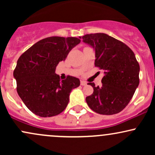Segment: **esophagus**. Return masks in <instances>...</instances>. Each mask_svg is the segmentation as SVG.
<instances>
[{
    "instance_id": "34e87169",
    "label": "esophagus",
    "mask_w": 155,
    "mask_h": 155,
    "mask_svg": "<svg viewBox=\"0 0 155 155\" xmlns=\"http://www.w3.org/2000/svg\"><path fill=\"white\" fill-rule=\"evenodd\" d=\"M87 83L85 81H81V86H85V85H87Z\"/></svg>"
}]
</instances>
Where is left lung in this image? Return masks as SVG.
<instances>
[{
	"label": "left lung",
	"instance_id": "obj_1",
	"mask_svg": "<svg viewBox=\"0 0 155 155\" xmlns=\"http://www.w3.org/2000/svg\"><path fill=\"white\" fill-rule=\"evenodd\" d=\"M83 41L95 49V66L104 70L102 86L93 87L86 97L92 111L112 115L124 109L139 84L140 66L134 52L125 44L105 33H90L82 36Z\"/></svg>",
	"mask_w": 155,
	"mask_h": 155
}]
</instances>
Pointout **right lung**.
Wrapping results in <instances>:
<instances>
[{"label":"right lung","instance_id":"right-lung-1","mask_svg":"<svg viewBox=\"0 0 155 155\" xmlns=\"http://www.w3.org/2000/svg\"><path fill=\"white\" fill-rule=\"evenodd\" d=\"M81 41L76 37L51 36L33 44L17 60L14 71L17 91L30 111L41 117L59 114L66 108L73 89L80 81L68 76L60 79L55 74L59 62Z\"/></svg>","mask_w":155,"mask_h":155}]
</instances>
